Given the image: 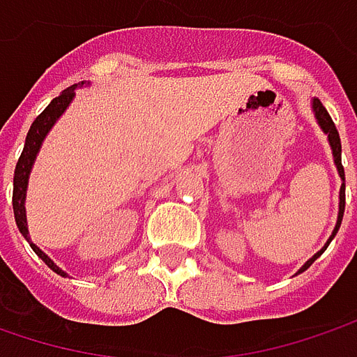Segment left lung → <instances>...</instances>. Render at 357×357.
<instances>
[{
  "label": "left lung",
  "instance_id": "left-lung-1",
  "mask_svg": "<svg viewBox=\"0 0 357 357\" xmlns=\"http://www.w3.org/2000/svg\"><path fill=\"white\" fill-rule=\"evenodd\" d=\"M311 109H313V113H315V119H317L319 127L324 129V133L327 135V139H329V145H331V153H333V161H335L337 174H340L342 181H346L344 165H342V141H340V133H337V129H335V125H333L331 116H329V113L325 111V107L321 105V100H319V98H313V100H311ZM344 210H346V183H342V188H340V212H337V222H335V228H333V232H331L329 241H327V244H325L324 248H321L317 255H313L309 261L305 262L303 266L299 268V273L307 271L313 262L317 261V259L324 255V250L329 246V242L333 241V236H335V234H337V230H340V224H342V218H344ZM299 273H297V275H299Z\"/></svg>",
  "mask_w": 357,
  "mask_h": 357
}]
</instances>
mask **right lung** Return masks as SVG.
<instances>
[{
	"label": "right lung",
	"mask_w": 357,
	"mask_h": 357,
	"mask_svg": "<svg viewBox=\"0 0 357 357\" xmlns=\"http://www.w3.org/2000/svg\"><path fill=\"white\" fill-rule=\"evenodd\" d=\"M84 84V82H82ZM74 89H76V84L70 86V89H66L64 93L60 96H56L52 102L40 113V115L36 116V121L32 123V127H30V131H28V137H26V145H24V151H22V155L17 159V165H15V172H13V216H15V224H17V228H20V232H22V236L26 238V241L30 242V246L33 248V252L42 259V261L46 262L50 268H52L54 273H58L60 277H68L60 266H56L54 261L44 252V250H40L32 241H30V232H28V220H26V190H28V179H30V172H32V165L33 161H36V155H38V151H40V147H42V143H44V139L48 135V131L54 127V123L60 119V115L66 111V107L70 105V100L74 98Z\"/></svg>",
	"instance_id": "right-lung-1"
}]
</instances>
